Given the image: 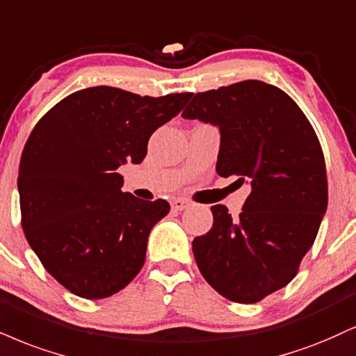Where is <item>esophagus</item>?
Masks as SVG:
<instances>
[{"label": "esophagus", "instance_id": "34e87169", "mask_svg": "<svg viewBox=\"0 0 356 356\" xmlns=\"http://www.w3.org/2000/svg\"><path fill=\"white\" fill-rule=\"evenodd\" d=\"M191 205L189 200L186 199H174L172 202H170V207H172V211H184V209H187Z\"/></svg>", "mask_w": 356, "mask_h": 356}]
</instances>
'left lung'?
Masks as SVG:
<instances>
[{"label": "left lung", "instance_id": "left-lung-1", "mask_svg": "<svg viewBox=\"0 0 356 356\" xmlns=\"http://www.w3.org/2000/svg\"><path fill=\"white\" fill-rule=\"evenodd\" d=\"M182 118L219 127L217 174L252 187L235 219L211 207L212 229L192 242L197 267L222 297L264 300L293 280L327 212L318 137L289 94L255 79L197 92Z\"/></svg>", "mask_w": 356, "mask_h": 356}]
</instances>
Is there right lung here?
I'll use <instances>...</instances> for the list:
<instances>
[{
  "mask_svg": "<svg viewBox=\"0 0 356 356\" xmlns=\"http://www.w3.org/2000/svg\"><path fill=\"white\" fill-rule=\"evenodd\" d=\"M191 97L96 86L64 97L34 126L19 162L21 227L71 293L111 297L140 272L149 232L170 205L122 192L118 169L140 164L152 132Z\"/></svg>",
  "mask_w": 356,
  "mask_h": 356,
  "instance_id": "1",
  "label": "right lung"
}]
</instances>
